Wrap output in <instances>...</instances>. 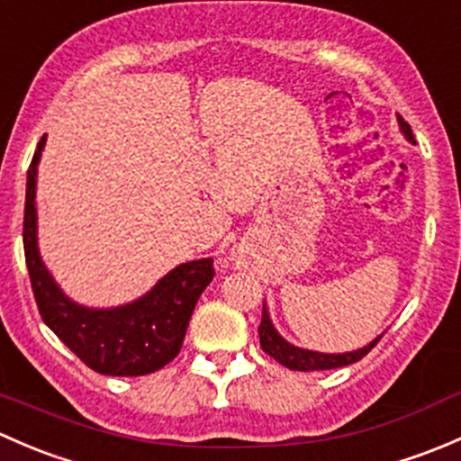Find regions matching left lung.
I'll return each instance as SVG.
<instances>
[{
  "label": "left lung",
  "mask_w": 461,
  "mask_h": 461,
  "mask_svg": "<svg viewBox=\"0 0 461 461\" xmlns=\"http://www.w3.org/2000/svg\"><path fill=\"white\" fill-rule=\"evenodd\" d=\"M399 127H402L403 136L408 138L411 142H415V136H412V129L406 120H399ZM258 337H260V348L267 352L269 357L283 364L285 368L290 370H301V373H310V370H332V368H341V366H350L357 364L359 359H364L370 350L379 343V339H375L370 346L361 348V350L355 352H346V355H323V352H310V350H301V348L290 346L281 334L274 330L272 321H269L267 310L263 305V317H260V325H258Z\"/></svg>",
  "instance_id": "left-lung-1"
}]
</instances>
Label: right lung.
<instances>
[{"mask_svg":"<svg viewBox=\"0 0 461 461\" xmlns=\"http://www.w3.org/2000/svg\"><path fill=\"white\" fill-rule=\"evenodd\" d=\"M46 136L35 149L24 204V257L41 321L91 370L111 376L151 375L176 359L189 319L216 276L213 260H192L167 274L147 296L124 308L88 310L62 294L40 260L35 240V174Z\"/></svg>","mask_w":461,"mask_h":461,"instance_id":"1","label":"right lung"}]
</instances>
